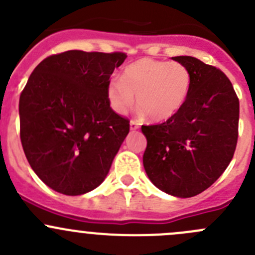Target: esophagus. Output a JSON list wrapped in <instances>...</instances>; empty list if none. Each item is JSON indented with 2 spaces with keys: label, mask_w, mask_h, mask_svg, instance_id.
Segmentation results:
<instances>
[{
  "label": "esophagus",
  "mask_w": 255,
  "mask_h": 255,
  "mask_svg": "<svg viewBox=\"0 0 255 255\" xmlns=\"http://www.w3.org/2000/svg\"><path fill=\"white\" fill-rule=\"evenodd\" d=\"M129 125H130V129H132V130L138 129V128H139V123H138L137 121H133L132 120V121H130Z\"/></svg>",
  "instance_id": "esophagus-1"
}]
</instances>
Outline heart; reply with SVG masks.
<instances>
[{
	"instance_id": "heart-1",
	"label": "heart",
	"mask_w": 255,
	"mask_h": 255,
	"mask_svg": "<svg viewBox=\"0 0 255 255\" xmlns=\"http://www.w3.org/2000/svg\"><path fill=\"white\" fill-rule=\"evenodd\" d=\"M192 86L191 71L177 61L140 59L110 82L107 97L116 112L125 115L134 104L150 120L166 121L186 104Z\"/></svg>"
}]
</instances>
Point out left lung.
Returning a JSON list of instances; mask_svg holds the SVG:
<instances>
[{
	"label": "left lung",
	"instance_id": "left-lung-1",
	"mask_svg": "<svg viewBox=\"0 0 255 255\" xmlns=\"http://www.w3.org/2000/svg\"><path fill=\"white\" fill-rule=\"evenodd\" d=\"M191 71L186 104L159 125L142 126L143 165L161 191L192 197L208 189L231 163L238 140L239 100L232 82L216 66L194 56H175Z\"/></svg>",
	"mask_w": 255,
	"mask_h": 255
}]
</instances>
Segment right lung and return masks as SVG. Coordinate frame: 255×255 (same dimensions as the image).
<instances>
[{
  "label": "right lung",
  "mask_w": 255,
  "mask_h": 255,
  "mask_svg": "<svg viewBox=\"0 0 255 255\" xmlns=\"http://www.w3.org/2000/svg\"><path fill=\"white\" fill-rule=\"evenodd\" d=\"M121 51L68 50L40 61L19 97V135L44 184L76 196L99 186L129 132L110 106L107 89Z\"/></svg>",
  "instance_id": "right-lung-1"
}]
</instances>
